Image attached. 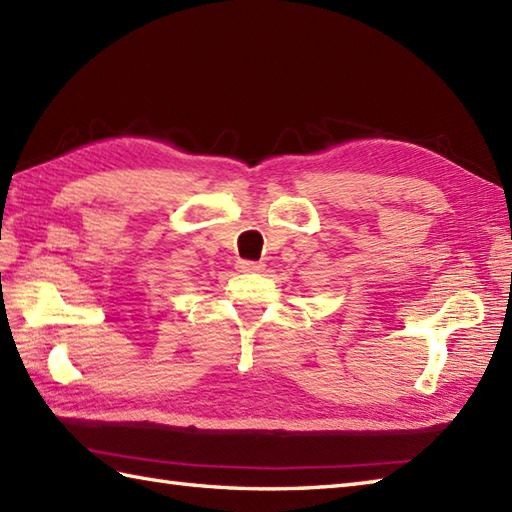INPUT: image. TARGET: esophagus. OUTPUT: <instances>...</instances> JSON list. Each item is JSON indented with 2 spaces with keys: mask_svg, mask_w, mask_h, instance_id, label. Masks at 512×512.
Listing matches in <instances>:
<instances>
[{
  "mask_svg": "<svg viewBox=\"0 0 512 512\" xmlns=\"http://www.w3.org/2000/svg\"><path fill=\"white\" fill-rule=\"evenodd\" d=\"M237 270L240 272H259L261 268H264V264H261V261H248V259H240L237 261V266H235Z\"/></svg>",
  "mask_w": 512,
  "mask_h": 512,
  "instance_id": "esophagus-1",
  "label": "esophagus"
}]
</instances>
